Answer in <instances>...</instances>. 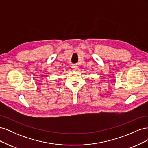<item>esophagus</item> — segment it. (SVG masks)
<instances>
[{"label":"esophagus","instance_id":"1","mask_svg":"<svg viewBox=\"0 0 148 148\" xmlns=\"http://www.w3.org/2000/svg\"><path fill=\"white\" fill-rule=\"evenodd\" d=\"M72 68H73V69H74V70L77 69V66H76V65H73V66H72Z\"/></svg>","mask_w":148,"mask_h":148}]
</instances>
